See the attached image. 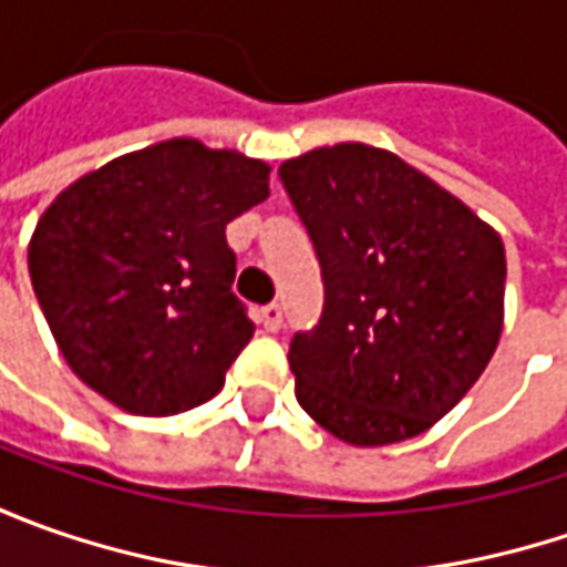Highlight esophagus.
Returning a JSON list of instances; mask_svg holds the SVG:
<instances>
[{
	"mask_svg": "<svg viewBox=\"0 0 567 567\" xmlns=\"http://www.w3.org/2000/svg\"><path fill=\"white\" fill-rule=\"evenodd\" d=\"M258 321H261V328H265L268 334H274V331H280V324H284V309H280L277 302H268V306H261Z\"/></svg>",
	"mask_w": 567,
	"mask_h": 567,
	"instance_id": "34e87169",
	"label": "esophagus"
}]
</instances>
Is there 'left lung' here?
Returning <instances> with one entry per match:
<instances>
[{
  "label": "left lung",
  "mask_w": 567,
  "mask_h": 567,
  "mask_svg": "<svg viewBox=\"0 0 567 567\" xmlns=\"http://www.w3.org/2000/svg\"><path fill=\"white\" fill-rule=\"evenodd\" d=\"M324 306L290 340L296 401L350 445L413 439L483 375L502 334L505 246L391 151L318 147L277 169Z\"/></svg>",
  "instance_id": "obj_1"
}]
</instances>
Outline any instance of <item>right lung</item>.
Segmentation results:
<instances>
[{
    "label": "right lung",
    "instance_id": "1",
    "mask_svg": "<svg viewBox=\"0 0 567 567\" xmlns=\"http://www.w3.org/2000/svg\"><path fill=\"white\" fill-rule=\"evenodd\" d=\"M271 166L173 138L81 176L43 210L28 268L78 379L135 416L210 401L255 334L227 224Z\"/></svg>",
    "mask_w": 567,
    "mask_h": 567
}]
</instances>
